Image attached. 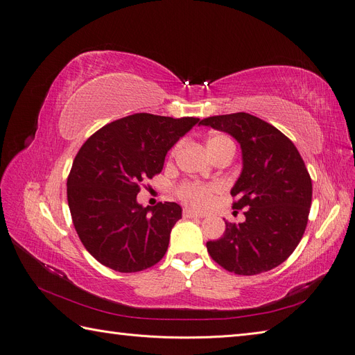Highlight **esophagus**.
<instances>
[{"label": "esophagus", "instance_id": "34e87169", "mask_svg": "<svg viewBox=\"0 0 355 355\" xmlns=\"http://www.w3.org/2000/svg\"><path fill=\"white\" fill-rule=\"evenodd\" d=\"M182 214H184L185 219H192V218H194V219H201V218H202V214L192 211V210H189V209H184V211H182Z\"/></svg>", "mask_w": 355, "mask_h": 355}]
</instances>
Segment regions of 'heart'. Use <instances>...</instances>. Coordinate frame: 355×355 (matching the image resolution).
<instances>
[{"mask_svg": "<svg viewBox=\"0 0 355 355\" xmlns=\"http://www.w3.org/2000/svg\"><path fill=\"white\" fill-rule=\"evenodd\" d=\"M230 141L231 139L223 135L211 136L207 141V149L210 151V149ZM218 191L219 188L216 185H204V184H196V182H185V184H182L178 188V197L184 201L188 207L204 210L210 206L213 197Z\"/></svg>", "mask_w": 355, "mask_h": 355, "instance_id": "1", "label": "heart"}]
</instances>
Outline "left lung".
I'll return each instance as SVG.
<instances>
[{"instance_id":"8db88e82","label":"left lung","mask_w":355,"mask_h":355,"mask_svg":"<svg viewBox=\"0 0 355 355\" xmlns=\"http://www.w3.org/2000/svg\"><path fill=\"white\" fill-rule=\"evenodd\" d=\"M231 135L241 146L243 170L231 189L241 223L225 222L219 240L207 241L211 259L239 275H256L283 263L305 232L313 184L293 142L254 115L237 112L200 121Z\"/></svg>"}]
</instances>
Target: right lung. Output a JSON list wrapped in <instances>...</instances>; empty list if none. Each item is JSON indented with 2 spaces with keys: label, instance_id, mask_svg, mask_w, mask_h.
<instances>
[{
  "label": "right lung",
  "instance_id": "add662e5",
  "mask_svg": "<svg viewBox=\"0 0 355 355\" xmlns=\"http://www.w3.org/2000/svg\"><path fill=\"white\" fill-rule=\"evenodd\" d=\"M198 121L133 114L103 125L80 148L67 182L68 206L75 231L96 261L118 272H137L163 259L182 209L176 202L142 207L136 196Z\"/></svg>",
  "mask_w": 355,
  "mask_h": 355
}]
</instances>
